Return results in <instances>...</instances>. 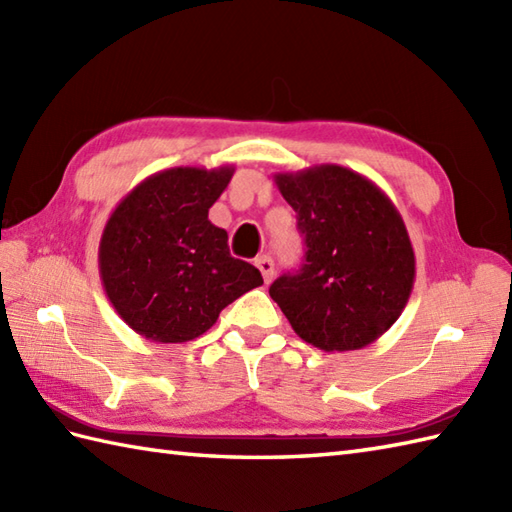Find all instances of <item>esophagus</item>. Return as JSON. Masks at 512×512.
Returning a JSON list of instances; mask_svg holds the SVG:
<instances>
[{
    "mask_svg": "<svg viewBox=\"0 0 512 512\" xmlns=\"http://www.w3.org/2000/svg\"><path fill=\"white\" fill-rule=\"evenodd\" d=\"M255 266L262 270V277H264V281L268 284V281H273V275H275V262H273V257H268V255H262V257H257L255 259Z\"/></svg>",
    "mask_w": 512,
    "mask_h": 512,
    "instance_id": "34e87169",
    "label": "esophagus"
}]
</instances>
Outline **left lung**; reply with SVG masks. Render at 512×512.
<instances>
[{"label": "left lung", "instance_id": "8db88e82", "mask_svg": "<svg viewBox=\"0 0 512 512\" xmlns=\"http://www.w3.org/2000/svg\"><path fill=\"white\" fill-rule=\"evenodd\" d=\"M306 237V264L279 277L270 297L292 330L323 352L374 343L405 310L416 279V255L402 215L361 173L314 165L275 173Z\"/></svg>", "mask_w": 512, "mask_h": 512}]
</instances>
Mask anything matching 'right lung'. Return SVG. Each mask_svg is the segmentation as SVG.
Listing matches in <instances>:
<instances>
[{"label": "right lung", "instance_id": "right-lung-1", "mask_svg": "<svg viewBox=\"0 0 512 512\" xmlns=\"http://www.w3.org/2000/svg\"><path fill=\"white\" fill-rule=\"evenodd\" d=\"M233 165L173 167L145 178L116 204L99 244V273L114 310L156 343L198 339L262 273L228 253L209 209Z\"/></svg>", "mask_w": 512, "mask_h": 512}]
</instances>
